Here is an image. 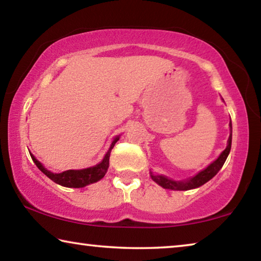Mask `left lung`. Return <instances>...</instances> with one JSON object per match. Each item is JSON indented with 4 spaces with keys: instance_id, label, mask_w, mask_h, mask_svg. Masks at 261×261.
Here are the masks:
<instances>
[{
    "instance_id": "1",
    "label": "left lung",
    "mask_w": 261,
    "mask_h": 261,
    "mask_svg": "<svg viewBox=\"0 0 261 261\" xmlns=\"http://www.w3.org/2000/svg\"><path fill=\"white\" fill-rule=\"evenodd\" d=\"M229 126H230V136H229L228 139V145L224 151L220 154V156L213 161L211 165L205 168L204 170H201L198 173L196 176H193L191 178H188L185 180H173L170 178L166 177V176L162 175H155L151 171V177L154 182L158 183L160 187L163 189H169V190H179V191H187V190L196 189L199 188L201 185H204L206 182H208L214 176L219 173V170L222 168V166L226 162L227 158L229 155V152H230L231 148V137H232V131H231V122L229 123Z\"/></svg>"
}]
</instances>
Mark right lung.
<instances>
[{"mask_svg":"<svg viewBox=\"0 0 261 261\" xmlns=\"http://www.w3.org/2000/svg\"><path fill=\"white\" fill-rule=\"evenodd\" d=\"M118 139H120V137L118 136L115 137L112 145H110V147L108 149V152L106 153L103 160L100 163H98V165H95L94 167L85 168V169L65 170L63 173H60V174H55V173H51L49 170H47L46 168L42 166V163L34 158L33 154L31 153L30 154L33 162L37 165L39 169H40L42 173L47 176V177H49L53 182H55L65 188H84L88 184L98 182V180L102 178L106 175V173H107L108 167H109L110 152H112L114 145L117 143Z\"/></svg>","mask_w":261,"mask_h":261,"instance_id":"add662e5","label":"right lung"}]
</instances>
